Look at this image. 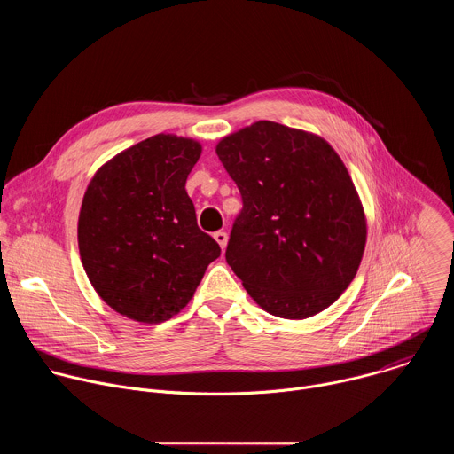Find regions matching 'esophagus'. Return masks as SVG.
<instances>
[{
  "instance_id": "1",
  "label": "esophagus",
  "mask_w": 454,
  "mask_h": 454,
  "mask_svg": "<svg viewBox=\"0 0 454 454\" xmlns=\"http://www.w3.org/2000/svg\"><path fill=\"white\" fill-rule=\"evenodd\" d=\"M214 239L219 242L221 249L226 247V244H228V233H226V231H215V233H214Z\"/></svg>"
}]
</instances>
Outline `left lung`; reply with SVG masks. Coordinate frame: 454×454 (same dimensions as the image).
<instances>
[{
	"label": "left lung",
	"mask_w": 454,
	"mask_h": 454,
	"mask_svg": "<svg viewBox=\"0 0 454 454\" xmlns=\"http://www.w3.org/2000/svg\"><path fill=\"white\" fill-rule=\"evenodd\" d=\"M215 151L242 196L226 262L249 296L286 319L333 305L366 244L364 212L336 151L268 120L223 138Z\"/></svg>",
	"instance_id": "8db88e82"
}]
</instances>
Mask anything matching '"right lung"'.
<instances>
[{
    "label": "right lung",
    "instance_id": "right-lung-1",
    "mask_svg": "<svg viewBox=\"0 0 454 454\" xmlns=\"http://www.w3.org/2000/svg\"><path fill=\"white\" fill-rule=\"evenodd\" d=\"M200 156L198 142L156 135L100 167L84 193L82 266L98 296L135 321L177 314L221 254L184 190Z\"/></svg>",
    "mask_w": 454,
    "mask_h": 454
}]
</instances>
